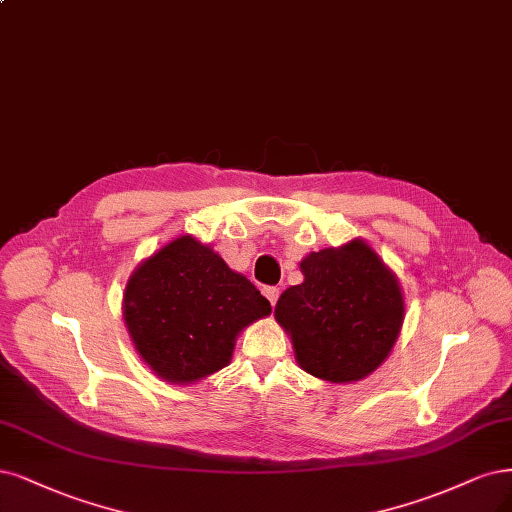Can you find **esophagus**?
<instances>
[{"label":"esophagus","mask_w":512,"mask_h":512,"mask_svg":"<svg viewBox=\"0 0 512 512\" xmlns=\"http://www.w3.org/2000/svg\"><path fill=\"white\" fill-rule=\"evenodd\" d=\"M262 294L269 298V303L275 307V303H277V298H279V288H275V286H264L262 288Z\"/></svg>","instance_id":"34e87169"}]
</instances>
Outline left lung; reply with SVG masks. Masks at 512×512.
Returning a JSON list of instances; mask_svg holds the SVG:
<instances>
[{"mask_svg": "<svg viewBox=\"0 0 512 512\" xmlns=\"http://www.w3.org/2000/svg\"><path fill=\"white\" fill-rule=\"evenodd\" d=\"M305 281L279 296L275 317L298 364L332 383L358 381L390 354L404 301L396 277L360 239L301 262Z\"/></svg>", "mask_w": 512, "mask_h": 512, "instance_id": "8db88e82", "label": "left lung"}]
</instances>
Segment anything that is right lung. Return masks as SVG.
Masks as SVG:
<instances>
[{
  "mask_svg": "<svg viewBox=\"0 0 512 512\" xmlns=\"http://www.w3.org/2000/svg\"><path fill=\"white\" fill-rule=\"evenodd\" d=\"M271 313L248 277L190 235L139 264L125 290L135 349L158 377L190 383L231 362L239 330Z\"/></svg>",
  "mask_w": 512,
  "mask_h": 512,
  "instance_id": "right-lung-1",
  "label": "right lung"
}]
</instances>
